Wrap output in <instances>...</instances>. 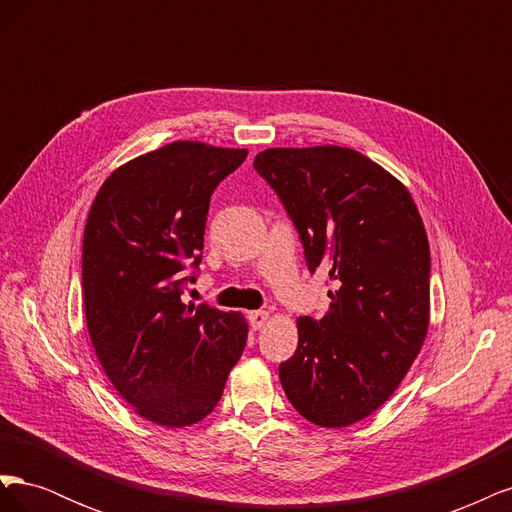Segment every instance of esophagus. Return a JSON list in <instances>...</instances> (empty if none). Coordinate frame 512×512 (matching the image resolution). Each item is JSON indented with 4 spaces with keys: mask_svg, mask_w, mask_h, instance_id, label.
Here are the masks:
<instances>
[{
    "mask_svg": "<svg viewBox=\"0 0 512 512\" xmlns=\"http://www.w3.org/2000/svg\"><path fill=\"white\" fill-rule=\"evenodd\" d=\"M247 320H250V327H252L254 331H258V329H262V327H265V324H267L269 314L265 312V309H256V312L247 314Z\"/></svg>",
    "mask_w": 512,
    "mask_h": 512,
    "instance_id": "obj_1",
    "label": "esophagus"
}]
</instances>
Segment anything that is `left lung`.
Wrapping results in <instances>:
<instances>
[{
  "instance_id": "obj_1",
  "label": "left lung",
  "mask_w": 512,
  "mask_h": 512,
  "mask_svg": "<svg viewBox=\"0 0 512 512\" xmlns=\"http://www.w3.org/2000/svg\"><path fill=\"white\" fill-rule=\"evenodd\" d=\"M299 232L309 273H329V312L297 320L280 365L307 421L346 427L389 399L429 327V243L410 192L363 153L322 145L254 158Z\"/></svg>"
}]
</instances>
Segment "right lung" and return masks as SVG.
Instances as JSON below:
<instances>
[{
  "mask_svg": "<svg viewBox=\"0 0 512 512\" xmlns=\"http://www.w3.org/2000/svg\"><path fill=\"white\" fill-rule=\"evenodd\" d=\"M247 156L179 141L108 177L83 237V303L108 380L136 414L164 427L203 421L245 348L239 312L185 305L203 260L211 194ZM190 268L192 276L182 271Z\"/></svg>",
  "mask_w": 512,
  "mask_h": 512,
  "instance_id": "add662e5",
  "label": "right lung"
}]
</instances>
